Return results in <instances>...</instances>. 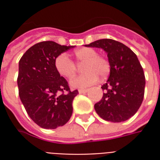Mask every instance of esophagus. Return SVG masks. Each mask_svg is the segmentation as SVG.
<instances>
[{"label":"esophagus","mask_w":160,"mask_h":160,"mask_svg":"<svg viewBox=\"0 0 160 160\" xmlns=\"http://www.w3.org/2000/svg\"><path fill=\"white\" fill-rule=\"evenodd\" d=\"M87 89H80L79 90V93L80 94H83V93H86V92H87Z\"/></svg>","instance_id":"34e87169"}]
</instances>
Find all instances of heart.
<instances>
[{
	"mask_svg": "<svg viewBox=\"0 0 160 160\" xmlns=\"http://www.w3.org/2000/svg\"><path fill=\"white\" fill-rule=\"evenodd\" d=\"M76 64H81L82 74L73 77L69 81L72 88H85L94 84L98 78H104L110 72V64L104 57L98 56V52L92 48H81L73 53ZM55 68L57 73L63 78L70 79L76 71V64L68 56L62 53L55 59Z\"/></svg>",
	"mask_w": 160,
	"mask_h": 160,
	"instance_id": "heart-1",
	"label": "heart"
}]
</instances>
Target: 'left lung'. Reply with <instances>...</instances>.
<instances>
[{
  "label": "left lung",
  "instance_id": "8db88e82",
  "mask_svg": "<svg viewBox=\"0 0 160 160\" xmlns=\"http://www.w3.org/2000/svg\"><path fill=\"white\" fill-rule=\"evenodd\" d=\"M87 47L101 48L110 63V76L101 88L103 98L94 105L104 120L121 122L133 117L143 101L145 75L137 56L128 47L113 39H100Z\"/></svg>",
  "mask_w": 160,
  "mask_h": 160
}]
</instances>
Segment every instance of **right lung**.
I'll return each instance as SVG.
<instances>
[{
    "label": "right lung",
    "instance_id": "right-lung-1",
    "mask_svg": "<svg viewBox=\"0 0 160 160\" xmlns=\"http://www.w3.org/2000/svg\"><path fill=\"white\" fill-rule=\"evenodd\" d=\"M73 47L53 41L40 42L19 60L17 82L20 100L32 120L42 128L63 126L73 113V100L79 92L70 91L54 63L56 56Z\"/></svg>",
    "mask_w": 160,
    "mask_h": 160
}]
</instances>
